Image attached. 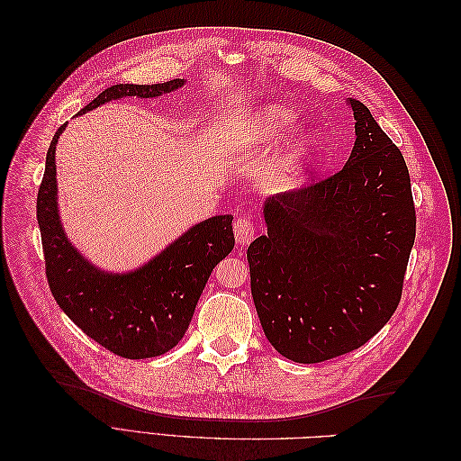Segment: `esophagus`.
Returning <instances> with one entry per match:
<instances>
[{
  "instance_id": "obj_1",
  "label": "esophagus",
  "mask_w": 461,
  "mask_h": 461,
  "mask_svg": "<svg viewBox=\"0 0 461 461\" xmlns=\"http://www.w3.org/2000/svg\"><path fill=\"white\" fill-rule=\"evenodd\" d=\"M256 227L252 217H239L234 221V239L240 246H246L254 240Z\"/></svg>"
}]
</instances>
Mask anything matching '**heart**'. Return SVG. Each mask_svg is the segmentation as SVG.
I'll list each match as a JSON object with an SVG mask.
<instances>
[{"instance_id": "obj_1", "label": "heart", "mask_w": 461, "mask_h": 461, "mask_svg": "<svg viewBox=\"0 0 461 461\" xmlns=\"http://www.w3.org/2000/svg\"><path fill=\"white\" fill-rule=\"evenodd\" d=\"M296 122V115L292 113L286 107H267L259 115L256 129H254V138L259 142L265 140H278L283 134H286Z\"/></svg>"}]
</instances>
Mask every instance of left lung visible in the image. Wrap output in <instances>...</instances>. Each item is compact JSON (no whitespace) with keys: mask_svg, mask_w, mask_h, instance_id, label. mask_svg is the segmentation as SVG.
I'll return each instance as SVG.
<instances>
[{"mask_svg":"<svg viewBox=\"0 0 461 461\" xmlns=\"http://www.w3.org/2000/svg\"><path fill=\"white\" fill-rule=\"evenodd\" d=\"M356 144L340 171L265 205L248 248L265 337L296 364L357 350L394 315L415 240L411 180L371 111L350 100Z\"/></svg>","mask_w":461,"mask_h":461,"instance_id":"8db88e82","label":"left lung"}]
</instances>
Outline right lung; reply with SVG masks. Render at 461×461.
Segmentation results:
<instances>
[{
	"label": "right lung",
	"instance_id": "1",
	"mask_svg": "<svg viewBox=\"0 0 461 461\" xmlns=\"http://www.w3.org/2000/svg\"><path fill=\"white\" fill-rule=\"evenodd\" d=\"M183 78H175L159 85H115L92 100L82 113L113 97H156L183 86ZM63 129L65 124L50 144L36 198L51 294L67 317L109 352L129 359L169 352L185 337L209 275L234 248L232 215H217L200 222L134 273L97 271L68 244L58 215L55 144Z\"/></svg>",
	"mask_w": 461,
	"mask_h": 461
}]
</instances>
